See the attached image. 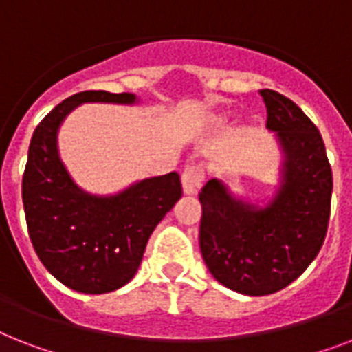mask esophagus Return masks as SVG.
Returning <instances> with one entry per match:
<instances>
[{"instance_id":"34e87169","label":"esophagus","mask_w":352,"mask_h":352,"mask_svg":"<svg viewBox=\"0 0 352 352\" xmlns=\"http://www.w3.org/2000/svg\"><path fill=\"white\" fill-rule=\"evenodd\" d=\"M206 179V170L202 164H188L182 171V190L186 195H195Z\"/></svg>"}]
</instances>
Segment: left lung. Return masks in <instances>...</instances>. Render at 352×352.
<instances>
[{"mask_svg": "<svg viewBox=\"0 0 352 352\" xmlns=\"http://www.w3.org/2000/svg\"><path fill=\"white\" fill-rule=\"evenodd\" d=\"M265 126L285 151L284 179L264 210L231 199L217 179L208 181L202 204L201 251L222 285L250 296L284 289L315 260L327 235L333 170L318 128L302 108L275 90H260Z\"/></svg>", "mask_w": 352, "mask_h": 352, "instance_id": "8db88e82", "label": "left lung"}]
</instances>
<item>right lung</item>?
Masks as SVG:
<instances>
[{
    "label": "right lung",
    "mask_w": 352,
    "mask_h": 352,
    "mask_svg": "<svg viewBox=\"0 0 352 352\" xmlns=\"http://www.w3.org/2000/svg\"><path fill=\"white\" fill-rule=\"evenodd\" d=\"M133 102V94L87 90L59 102L34 130L23 173V206L34 250L61 284L101 295L128 284L148 239L182 197L175 171L131 186L116 197L82 193L57 155V128L77 104Z\"/></svg>",
    "instance_id": "add662e5"
}]
</instances>
